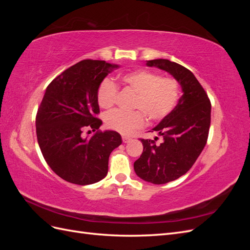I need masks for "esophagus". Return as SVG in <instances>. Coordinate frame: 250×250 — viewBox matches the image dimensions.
Here are the masks:
<instances>
[{"instance_id":"obj_1","label":"esophagus","mask_w":250,"mask_h":250,"mask_svg":"<svg viewBox=\"0 0 250 250\" xmlns=\"http://www.w3.org/2000/svg\"><path fill=\"white\" fill-rule=\"evenodd\" d=\"M122 140H123V142H124V143H128V142H129L131 139H130L129 137H126V135H123V137H122Z\"/></svg>"}]
</instances>
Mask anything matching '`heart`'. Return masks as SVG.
Masks as SVG:
<instances>
[{
	"mask_svg": "<svg viewBox=\"0 0 250 250\" xmlns=\"http://www.w3.org/2000/svg\"><path fill=\"white\" fill-rule=\"evenodd\" d=\"M125 86L137 94L133 108L125 112L120 109L109 111L105 116V124L110 129L122 134H130L146 123L145 115L151 121H160L167 117L176 106L179 99V83L170 77L163 78L160 74L147 70H137L122 77ZM119 88L110 79H104L99 85L97 98L103 108L111 107L116 102Z\"/></svg>",
	"mask_w": 250,
	"mask_h": 250,
	"instance_id": "b5f03b06",
	"label": "heart"
}]
</instances>
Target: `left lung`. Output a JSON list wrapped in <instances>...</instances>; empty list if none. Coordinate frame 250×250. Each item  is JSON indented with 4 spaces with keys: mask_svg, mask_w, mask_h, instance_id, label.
Listing matches in <instances>:
<instances>
[{
    "mask_svg": "<svg viewBox=\"0 0 250 250\" xmlns=\"http://www.w3.org/2000/svg\"><path fill=\"white\" fill-rule=\"evenodd\" d=\"M148 66L170 73L184 95L169 115L153 128L164 141L140 139L144 149L134 162L137 175L154 185L167 184L192 168L206 146L210 125V101L206 90L187 67L168 59H153Z\"/></svg>",
    "mask_w": 250,
    "mask_h": 250,
    "instance_id": "8db88e82",
    "label": "left lung"
}]
</instances>
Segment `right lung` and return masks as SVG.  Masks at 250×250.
Returning <instances> with one entry per match:
<instances>
[{"label":"right lung","instance_id":"1","mask_svg":"<svg viewBox=\"0 0 250 250\" xmlns=\"http://www.w3.org/2000/svg\"><path fill=\"white\" fill-rule=\"evenodd\" d=\"M118 67L104 60L84 59L53 79L36 113V135L43 158L59 177L85 186L106 176L109 155L122 144L117 131H96L102 121L97 93Z\"/></svg>","mask_w":250,"mask_h":250}]
</instances>
